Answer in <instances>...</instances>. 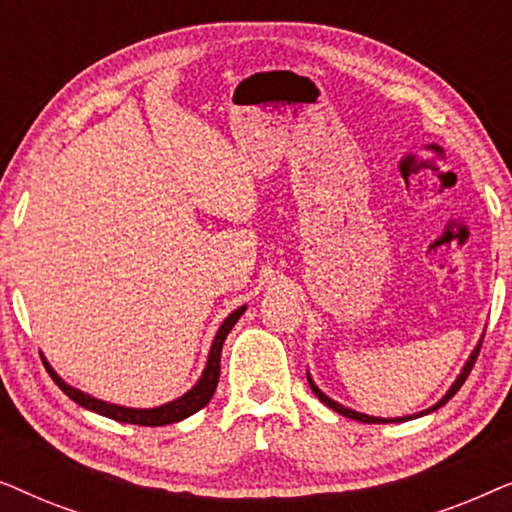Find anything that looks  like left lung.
Listing matches in <instances>:
<instances>
[{
    "mask_svg": "<svg viewBox=\"0 0 512 512\" xmlns=\"http://www.w3.org/2000/svg\"><path fill=\"white\" fill-rule=\"evenodd\" d=\"M482 338H485V335H482ZM482 338L478 340V345L473 347V352H471V356H468L466 359V363H464V368H461V373L457 375V380L452 382V387L445 391V396L440 398L438 403H433L431 408H426V410H422V412H415V415H405V417H391V419H384V417H370V415H363V412H356V410H352V408H347V405H340L338 401H333L331 396H326L324 391H321L317 384H314V380H312V375H310V370H307V382H310V387H312V391L314 394L319 396V401L324 403V405H328V408L331 410H335V412H340L342 417H349V419H356V422H363V424H398V422H410V419H417V417H424V415H429V412H436L438 408H443V405L450 401V398L457 394V391L461 389V384L466 382V377H468V373H471V368H473V363H475V359H478V354H480V347H482Z\"/></svg>",
    "mask_w": 512,
    "mask_h": 512,
    "instance_id": "left-lung-1",
    "label": "left lung"
}]
</instances>
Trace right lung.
Segmentation results:
<instances>
[{"mask_svg":"<svg viewBox=\"0 0 512 512\" xmlns=\"http://www.w3.org/2000/svg\"><path fill=\"white\" fill-rule=\"evenodd\" d=\"M244 312H247V305L237 307V310H233L226 319H223V324L219 326V331H216V335H214L212 347H209V356H207L205 370H202L200 380L195 382L184 396L174 398V401H170V403L156 405V408H125V405H116V403L102 401V398L90 396V394H86V391L76 389V387H72V384H67L65 380H62V377L53 370L51 363L46 361V356H41V359H44V366L48 370V375L53 377V382L58 384V387L65 391V394L72 398L74 403H79L81 408L93 410V412H97V415L116 419V422H123V424H137V426L174 424V422H181V419L195 415V412L202 410L209 401H212L216 384H219V375H221L223 342H226L228 333L233 331L237 319H240Z\"/></svg>","mask_w":512,"mask_h":512,"instance_id":"1","label":"right lung"}]
</instances>
